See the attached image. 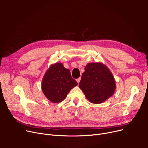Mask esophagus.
<instances>
[{"label": "esophagus", "instance_id": "1", "mask_svg": "<svg viewBox=\"0 0 148 148\" xmlns=\"http://www.w3.org/2000/svg\"><path fill=\"white\" fill-rule=\"evenodd\" d=\"M80 80H81V78H80V77H79V79H77L76 80V81L77 82V83H80Z\"/></svg>", "mask_w": 148, "mask_h": 148}]
</instances>
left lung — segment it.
<instances>
[{
    "instance_id": "8db88e82",
    "label": "left lung",
    "mask_w": 148,
    "mask_h": 148,
    "mask_svg": "<svg viewBox=\"0 0 148 148\" xmlns=\"http://www.w3.org/2000/svg\"><path fill=\"white\" fill-rule=\"evenodd\" d=\"M79 88L90 103L101 104L113 95L116 82L112 72L104 64L92 62L85 66Z\"/></svg>"
}]
</instances>
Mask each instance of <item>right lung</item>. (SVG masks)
I'll use <instances>...</instances> for the list:
<instances>
[{
	"instance_id": "add662e5",
	"label": "right lung",
	"mask_w": 148,
	"mask_h": 148,
	"mask_svg": "<svg viewBox=\"0 0 148 148\" xmlns=\"http://www.w3.org/2000/svg\"><path fill=\"white\" fill-rule=\"evenodd\" d=\"M78 84L71 73L62 63L52 64L45 72L41 83L44 95L50 101L58 103L64 100L71 89Z\"/></svg>"
}]
</instances>
